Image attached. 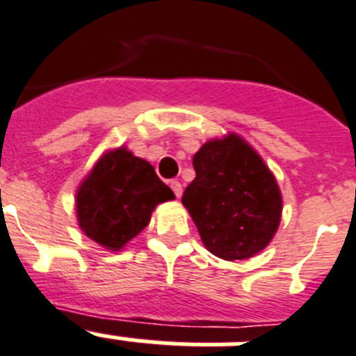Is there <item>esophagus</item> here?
<instances>
[{"mask_svg":"<svg viewBox=\"0 0 356 356\" xmlns=\"http://www.w3.org/2000/svg\"><path fill=\"white\" fill-rule=\"evenodd\" d=\"M170 188L173 190L175 197L183 195V186H181V183H179V181H170Z\"/></svg>","mask_w":356,"mask_h":356,"instance_id":"obj_1","label":"esophagus"}]
</instances>
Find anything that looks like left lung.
I'll return each instance as SVG.
<instances>
[{"label": "left lung", "instance_id": "1", "mask_svg": "<svg viewBox=\"0 0 356 356\" xmlns=\"http://www.w3.org/2000/svg\"><path fill=\"white\" fill-rule=\"evenodd\" d=\"M195 179L183 193L204 246L224 261L250 259L270 244L282 197L273 173L241 137L206 143L193 155Z\"/></svg>", "mask_w": 356, "mask_h": 356}]
</instances>
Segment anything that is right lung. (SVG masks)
Instances as JSON below:
<instances>
[{"instance_id":"1","label":"right lung","mask_w":356,"mask_h":356,"mask_svg":"<svg viewBox=\"0 0 356 356\" xmlns=\"http://www.w3.org/2000/svg\"><path fill=\"white\" fill-rule=\"evenodd\" d=\"M175 199L154 166L127 148L108 152L77 192V220L92 241L118 252L150 222L159 202Z\"/></svg>"}]
</instances>
